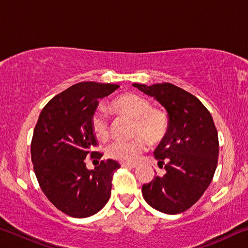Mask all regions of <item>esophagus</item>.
<instances>
[{"label": "esophagus", "instance_id": "esophagus-1", "mask_svg": "<svg viewBox=\"0 0 248 248\" xmlns=\"http://www.w3.org/2000/svg\"><path fill=\"white\" fill-rule=\"evenodd\" d=\"M123 167H129V169H136L138 164H131V163H123Z\"/></svg>", "mask_w": 248, "mask_h": 248}]
</instances>
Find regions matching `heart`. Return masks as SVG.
<instances>
[{
  "label": "heart",
  "instance_id": "heart-1",
  "mask_svg": "<svg viewBox=\"0 0 248 248\" xmlns=\"http://www.w3.org/2000/svg\"><path fill=\"white\" fill-rule=\"evenodd\" d=\"M112 111L134 119L132 140L115 141L109 145L107 153L111 158L123 163H134L148 149V141H161L169 130V117L162 109L153 108L149 99L138 94H124L110 103ZM92 130L98 140H107L110 128L107 117L96 111L92 117ZM146 137L144 138V137Z\"/></svg>",
  "mask_w": 248,
  "mask_h": 248
}]
</instances>
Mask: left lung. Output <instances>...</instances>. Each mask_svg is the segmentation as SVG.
<instances>
[{
    "label": "left lung",
    "instance_id": "left-lung-1",
    "mask_svg": "<svg viewBox=\"0 0 248 248\" xmlns=\"http://www.w3.org/2000/svg\"><path fill=\"white\" fill-rule=\"evenodd\" d=\"M133 86L154 97L169 114V130L154 151L159 166L166 161V174L144 184L142 195L157 211L182 213L201 198L215 175L219 139L212 116L196 96L174 84Z\"/></svg>",
    "mask_w": 248,
    "mask_h": 248
}]
</instances>
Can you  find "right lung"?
Segmentation results:
<instances>
[{
  "mask_svg": "<svg viewBox=\"0 0 248 248\" xmlns=\"http://www.w3.org/2000/svg\"><path fill=\"white\" fill-rule=\"evenodd\" d=\"M117 84L81 82L50 100L41 110L31 144V162L41 190L54 207L72 217H87L104 208L111 195V179L120 164L100 161L87 170L85 158H100L92 117L99 100Z\"/></svg>",
  "mask_w": 248,
  "mask_h": 248,
  "instance_id": "1",
  "label": "right lung"
}]
</instances>
